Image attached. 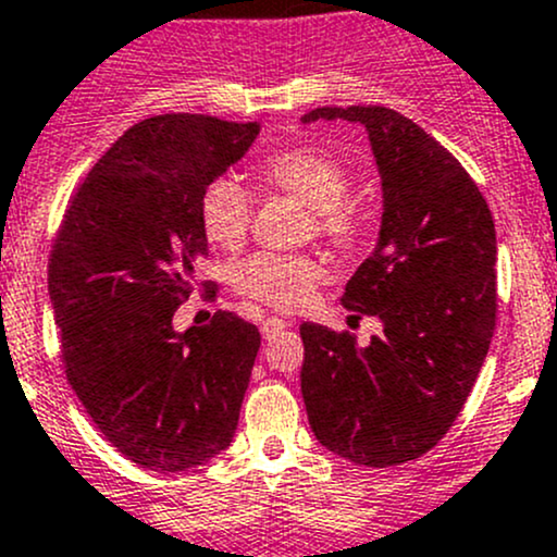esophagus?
Instances as JSON below:
<instances>
[{
    "label": "esophagus",
    "instance_id": "esophagus-1",
    "mask_svg": "<svg viewBox=\"0 0 557 557\" xmlns=\"http://www.w3.org/2000/svg\"><path fill=\"white\" fill-rule=\"evenodd\" d=\"M285 327H288V323H285V320H280V318H267L261 323V333H263V338H267V342H272L274 336H280V333L285 331Z\"/></svg>",
    "mask_w": 557,
    "mask_h": 557
}]
</instances>
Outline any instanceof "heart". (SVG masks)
Masks as SVG:
<instances>
[{"label":"heart","instance_id":"1","mask_svg":"<svg viewBox=\"0 0 557 557\" xmlns=\"http://www.w3.org/2000/svg\"><path fill=\"white\" fill-rule=\"evenodd\" d=\"M259 178L267 189L283 191L312 210V226L325 243L352 248L360 239L362 219L352 205H347L349 175L331 154L314 149L280 151L263 162ZM250 219L253 200L239 181L215 178L202 191V232L219 248L237 250L248 237ZM320 274V263L309 256L256 253L253 259L239 263L234 285L253 301L288 312L307 304Z\"/></svg>","mask_w":557,"mask_h":557}]
</instances>
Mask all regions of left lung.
Masks as SVG:
<instances>
[{
  "label": "left lung",
  "mask_w": 557,
  "mask_h": 557,
  "mask_svg": "<svg viewBox=\"0 0 557 557\" xmlns=\"http://www.w3.org/2000/svg\"><path fill=\"white\" fill-rule=\"evenodd\" d=\"M352 122L382 178L376 248L344 288L349 312L382 320L366 347L301 325V395L320 446L392 467L437 446L470 397L496 325V230L475 181L435 138L384 107L301 116Z\"/></svg>",
  "instance_id": "1"
}]
</instances>
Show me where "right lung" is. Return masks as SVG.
<instances>
[{
    "label": "right lung",
    "mask_w": 557,
    "mask_h": 557,
    "mask_svg": "<svg viewBox=\"0 0 557 557\" xmlns=\"http://www.w3.org/2000/svg\"><path fill=\"white\" fill-rule=\"evenodd\" d=\"M259 122L162 114L92 165L50 256L66 379L103 437L157 472L230 448L259 327L232 312L175 331L173 314L208 256L202 191L243 160Z\"/></svg>",
    "instance_id": "obj_1"
}]
</instances>
